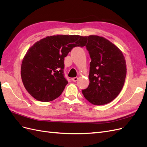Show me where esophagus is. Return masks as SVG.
I'll list each match as a JSON object with an SVG mask.
<instances>
[{
	"mask_svg": "<svg viewBox=\"0 0 147 147\" xmlns=\"http://www.w3.org/2000/svg\"><path fill=\"white\" fill-rule=\"evenodd\" d=\"M78 77H74V78H72V81H73V82H77V81L78 80Z\"/></svg>",
	"mask_w": 147,
	"mask_h": 147,
	"instance_id": "34e87169",
	"label": "esophagus"
}]
</instances>
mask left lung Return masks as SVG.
Segmentation results:
<instances>
[{"instance_id": "8db88e82", "label": "left lung", "mask_w": 147, "mask_h": 147, "mask_svg": "<svg viewBox=\"0 0 147 147\" xmlns=\"http://www.w3.org/2000/svg\"><path fill=\"white\" fill-rule=\"evenodd\" d=\"M88 40L86 47L91 59L90 82L82 93L92 104L105 105L122 90L126 76V60L122 51L107 38L91 35Z\"/></svg>"}]
</instances>
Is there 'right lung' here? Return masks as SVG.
<instances>
[{
	"mask_svg": "<svg viewBox=\"0 0 147 147\" xmlns=\"http://www.w3.org/2000/svg\"><path fill=\"white\" fill-rule=\"evenodd\" d=\"M87 37L56 35L35 42L24 55L21 67L22 82L35 99L50 102L57 98L67 81L64 77V57L75 47H83Z\"/></svg>",
	"mask_w": 147,
	"mask_h": 147,
	"instance_id": "add662e5",
	"label": "right lung"
}]
</instances>
